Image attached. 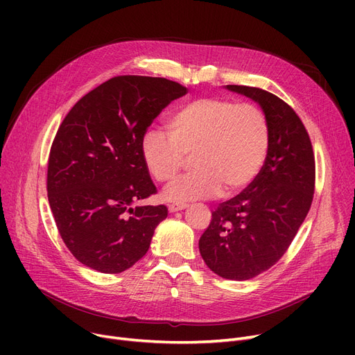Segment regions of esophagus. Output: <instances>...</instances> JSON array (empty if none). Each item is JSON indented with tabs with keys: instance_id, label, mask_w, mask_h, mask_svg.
I'll use <instances>...</instances> for the list:
<instances>
[{
	"instance_id": "obj_1",
	"label": "esophagus",
	"mask_w": 355,
	"mask_h": 355,
	"mask_svg": "<svg viewBox=\"0 0 355 355\" xmlns=\"http://www.w3.org/2000/svg\"><path fill=\"white\" fill-rule=\"evenodd\" d=\"M185 207H187V204H180V202H173L168 206V210H170V213H175V211H181L184 210Z\"/></svg>"
}]
</instances>
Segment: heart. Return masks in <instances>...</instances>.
I'll use <instances>...</instances> for the list:
<instances>
[{
    "label": "heart",
    "mask_w": 355,
    "mask_h": 355,
    "mask_svg": "<svg viewBox=\"0 0 355 355\" xmlns=\"http://www.w3.org/2000/svg\"><path fill=\"white\" fill-rule=\"evenodd\" d=\"M166 132L168 137L158 129L145 130L141 155L159 184L173 182L185 159L191 158L194 171L165 190L170 201L245 190L262 171L270 145L269 121L262 109L223 98L181 105L168 118Z\"/></svg>",
    "instance_id": "1"
}]
</instances>
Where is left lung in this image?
Instances as JSON below:
<instances>
[{"mask_svg": "<svg viewBox=\"0 0 355 355\" xmlns=\"http://www.w3.org/2000/svg\"><path fill=\"white\" fill-rule=\"evenodd\" d=\"M227 89L262 106L270 128L269 153L254 181L211 213L198 248L214 273L248 281L285 254L304 223L313 198L315 155L304 122L286 102L260 87Z\"/></svg>", "mask_w": 355, "mask_h": 355, "instance_id": "8db88e82", "label": "left lung"}]
</instances>
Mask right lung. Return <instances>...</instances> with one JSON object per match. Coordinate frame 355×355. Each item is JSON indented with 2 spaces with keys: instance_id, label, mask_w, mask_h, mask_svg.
I'll return each instance as SVG.
<instances>
[{
  "instance_id": "1",
  "label": "right lung",
  "mask_w": 355,
  "mask_h": 355,
  "mask_svg": "<svg viewBox=\"0 0 355 355\" xmlns=\"http://www.w3.org/2000/svg\"><path fill=\"white\" fill-rule=\"evenodd\" d=\"M185 93L173 80L125 74L90 90L60 123L49 155L47 197L60 237L85 266L121 273L148 252L168 210L164 204L130 207L157 194L141 138Z\"/></svg>"
}]
</instances>
